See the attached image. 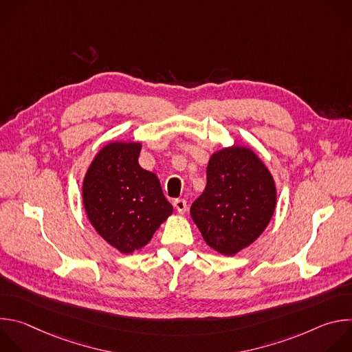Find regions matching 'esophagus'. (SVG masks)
<instances>
[{"label": "esophagus", "instance_id": "obj_1", "mask_svg": "<svg viewBox=\"0 0 352 352\" xmlns=\"http://www.w3.org/2000/svg\"><path fill=\"white\" fill-rule=\"evenodd\" d=\"M174 208L178 210V213L184 214L186 212V200L185 199H175L174 200Z\"/></svg>", "mask_w": 352, "mask_h": 352}]
</instances>
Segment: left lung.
I'll use <instances>...</instances> for the list:
<instances>
[{"instance_id": "8db88e82", "label": "left lung", "mask_w": 352, "mask_h": 352, "mask_svg": "<svg viewBox=\"0 0 352 352\" xmlns=\"http://www.w3.org/2000/svg\"><path fill=\"white\" fill-rule=\"evenodd\" d=\"M190 216L209 246L232 256L267 227L277 199L274 181L252 150L241 146L214 153Z\"/></svg>"}]
</instances>
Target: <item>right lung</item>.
Instances as JSON below:
<instances>
[{
  "mask_svg": "<svg viewBox=\"0 0 352 352\" xmlns=\"http://www.w3.org/2000/svg\"><path fill=\"white\" fill-rule=\"evenodd\" d=\"M139 152L140 143H109L83 181V205L91 226L122 254L144 246L173 213L156 174L139 166Z\"/></svg>",
  "mask_w": 352,
  "mask_h": 352,
  "instance_id": "obj_1",
  "label": "right lung"
}]
</instances>
